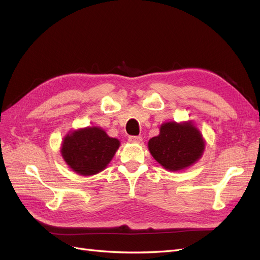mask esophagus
<instances>
[{
    "mask_svg": "<svg viewBox=\"0 0 260 260\" xmlns=\"http://www.w3.org/2000/svg\"><path fill=\"white\" fill-rule=\"evenodd\" d=\"M128 140H129V142H131V143H141V142H142V137L130 136Z\"/></svg>",
    "mask_w": 260,
    "mask_h": 260,
    "instance_id": "obj_1",
    "label": "esophagus"
}]
</instances>
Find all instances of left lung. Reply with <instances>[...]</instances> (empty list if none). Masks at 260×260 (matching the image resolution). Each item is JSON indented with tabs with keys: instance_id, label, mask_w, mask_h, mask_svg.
Instances as JSON below:
<instances>
[{
	"instance_id": "8db88e82",
	"label": "left lung",
	"mask_w": 260,
	"mask_h": 260,
	"mask_svg": "<svg viewBox=\"0 0 260 260\" xmlns=\"http://www.w3.org/2000/svg\"><path fill=\"white\" fill-rule=\"evenodd\" d=\"M204 146L202 135L192 123H164L159 136L148 141L152 156L168 170L191 166L202 156Z\"/></svg>"
}]
</instances>
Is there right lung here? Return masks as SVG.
I'll return each instance as SVG.
<instances>
[{
	"instance_id": "add662e5",
	"label": "right lung",
	"mask_w": 260,
	"mask_h": 260,
	"mask_svg": "<svg viewBox=\"0 0 260 260\" xmlns=\"http://www.w3.org/2000/svg\"><path fill=\"white\" fill-rule=\"evenodd\" d=\"M119 141L109 138L100 128H85L68 135L62 142L61 155L68 166L82 176L95 175L112 160Z\"/></svg>"
}]
</instances>
